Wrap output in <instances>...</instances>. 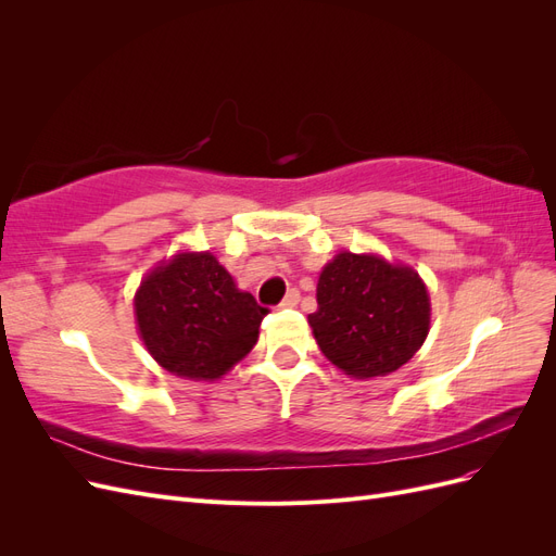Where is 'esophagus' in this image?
<instances>
[{
  "instance_id": "esophagus-1",
  "label": "esophagus",
  "mask_w": 556,
  "mask_h": 556,
  "mask_svg": "<svg viewBox=\"0 0 556 556\" xmlns=\"http://www.w3.org/2000/svg\"><path fill=\"white\" fill-rule=\"evenodd\" d=\"M299 304V290H290L280 301V308H294Z\"/></svg>"
}]
</instances>
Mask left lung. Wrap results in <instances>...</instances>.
Segmentation results:
<instances>
[{
    "label": "left lung",
    "mask_w": 556,
    "mask_h": 556,
    "mask_svg": "<svg viewBox=\"0 0 556 556\" xmlns=\"http://www.w3.org/2000/svg\"><path fill=\"white\" fill-rule=\"evenodd\" d=\"M429 323V292L415 268L355 252H339L323 268L317 311L308 315L323 355L357 380L394 374L413 359Z\"/></svg>",
    "instance_id": "obj_1"
}]
</instances>
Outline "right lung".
Masks as SVG:
<instances>
[{
    "label": "right lung",
    "mask_w": 556,
    "mask_h": 556,
    "mask_svg": "<svg viewBox=\"0 0 556 556\" xmlns=\"http://www.w3.org/2000/svg\"><path fill=\"white\" fill-rule=\"evenodd\" d=\"M134 313L162 368L188 380H217L257 343L268 311L237 288L211 252H178L141 280Z\"/></svg>",
    "instance_id": "obj_1"
}]
</instances>
